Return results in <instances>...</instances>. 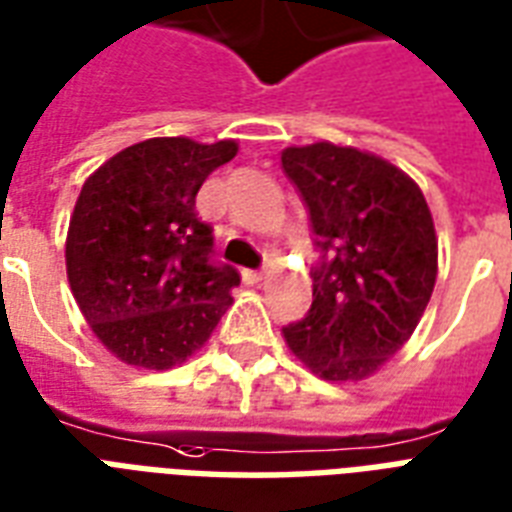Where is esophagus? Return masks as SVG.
<instances>
[{
	"instance_id": "1",
	"label": "esophagus",
	"mask_w": 512,
	"mask_h": 512,
	"mask_svg": "<svg viewBox=\"0 0 512 512\" xmlns=\"http://www.w3.org/2000/svg\"><path fill=\"white\" fill-rule=\"evenodd\" d=\"M242 278L248 280V283H259V280H264V270H245Z\"/></svg>"
}]
</instances>
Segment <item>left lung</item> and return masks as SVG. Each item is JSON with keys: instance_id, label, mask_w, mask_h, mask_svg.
<instances>
[{"instance_id": "8db88e82", "label": "left lung", "mask_w": 512, "mask_h": 512, "mask_svg": "<svg viewBox=\"0 0 512 512\" xmlns=\"http://www.w3.org/2000/svg\"><path fill=\"white\" fill-rule=\"evenodd\" d=\"M280 164L305 202L318 251L313 305L283 337L324 380L367 378L407 343L432 297L429 205L402 169L356 148H286Z\"/></svg>"}]
</instances>
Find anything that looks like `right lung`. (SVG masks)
<instances>
[{"label": "right lung", "mask_w": 512, "mask_h": 512, "mask_svg": "<svg viewBox=\"0 0 512 512\" xmlns=\"http://www.w3.org/2000/svg\"><path fill=\"white\" fill-rule=\"evenodd\" d=\"M237 142L153 137L83 183L69 221L67 275L94 334L118 359L169 370L207 343L240 272L221 264L197 191Z\"/></svg>", "instance_id": "obj_1"}]
</instances>
